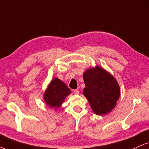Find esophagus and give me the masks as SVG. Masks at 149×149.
<instances>
[{"label":"esophagus","instance_id":"esophagus-1","mask_svg":"<svg viewBox=\"0 0 149 149\" xmlns=\"http://www.w3.org/2000/svg\"><path fill=\"white\" fill-rule=\"evenodd\" d=\"M73 92H74V93L75 95H79V91L78 90H77V89L74 90V91H73Z\"/></svg>","mask_w":149,"mask_h":149}]
</instances>
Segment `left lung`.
Here are the masks:
<instances>
[{"label":"left lung","instance_id":"1","mask_svg":"<svg viewBox=\"0 0 149 149\" xmlns=\"http://www.w3.org/2000/svg\"><path fill=\"white\" fill-rule=\"evenodd\" d=\"M83 77L86 85L83 95L93 112L104 115L113 111L120 96V88L115 77L96 65L86 70Z\"/></svg>","mask_w":149,"mask_h":149}]
</instances>
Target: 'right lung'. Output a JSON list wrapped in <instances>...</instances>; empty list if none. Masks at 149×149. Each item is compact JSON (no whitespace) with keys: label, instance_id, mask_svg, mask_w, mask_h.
<instances>
[{"label":"right lung","instance_id":"obj_1","mask_svg":"<svg viewBox=\"0 0 149 149\" xmlns=\"http://www.w3.org/2000/svg\"><path fill=\"white\" fill-rule=\"evenodd\" d=\"M70 93V90L61 80L54 77L44 92L43 100L47 106L56 110L61 106L66 97Z\"/></svg>","mask_w":149,"mask_h":149}]
</instances>
